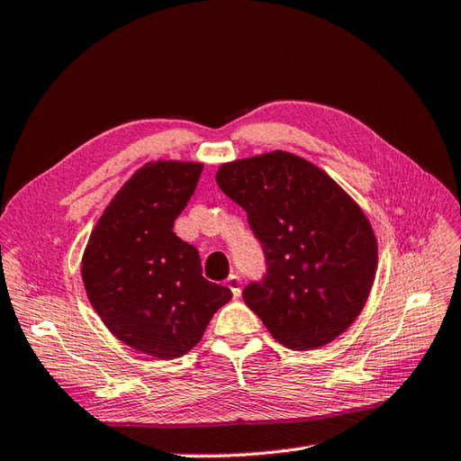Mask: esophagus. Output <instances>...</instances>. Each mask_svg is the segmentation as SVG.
Returning a JSON list of instances; mask_svg holds the SVG:
<instances>
[{"instance_id": "34e87169", "label": "esophagus", "mask_w": 461, "mask_h": 461, "mask_svg": "<svg viewBox=\"0 0 461 461\" xmlns=\"http://www.w3.org/2000/svg\"><path fill=\"white\" fill-rule=\"evenodd\" d=\"M226 283H228V286H230V291H231V294H233V298H240V294H241V281H240V276H238V275H230Z\"/></svg>"}]
</instances>
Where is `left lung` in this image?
Instances as JSON below:
<instances>
[{
	"label": "left lung",
	"mask_w": 461,
	"mask_h": 461,
	"mask_svg": "<svg viewBox=\"0 0 461 461\" xmlns=\"http://www.w3.org/2000/svg\"><path fill=\"white\" fill-rule=\"evenodd\" d=\"M218 186L248 212L267 275L243 301L288 349H318L356 322L377 271L363 210L310 160L286 151L218 168Z\"/></svg>",
	"instance_id": "obj_1"
}]
</instances>
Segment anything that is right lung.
I'll list each match as a JSON object with an SVG mask.
<instances>
[{"instance_id": "obj_1", "label": "right lung", "mask_w": 461, "mask_h": 461, "mask_svg": "<svg viewBox=\"0 0 461 461\" xmlns=\"http://www.w3.org/2000/svg\"><path fill=\"white\" fill-rule=\"evenodd\" d=\"M204 165L147 163L95 223L82 257L88 301L112 334L158 359L185 356L204 336L228 286L202 276L194 245L173 231Z\"/></svg>"}]
</instances>
